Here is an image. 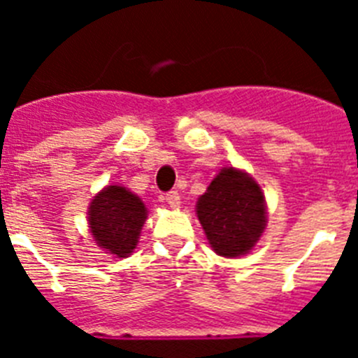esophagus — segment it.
<instances>
[{
  "mask_svg": "<svg viewBox=\"0 0 358 358\" xmlns=\"http://www.w3.org/2000/svg\"><path fill=\"white\" fill-rule=\"evenodd\" d=\"M164 201H166V204H169L170 208L181 206V195L177 194V192H169V194L164 195Z\"/></svg>",
  "mask_w": 358,
  "mask_h": 358,
  "instance_id": "1",
  "label": "esophagus"
}]
</instances>
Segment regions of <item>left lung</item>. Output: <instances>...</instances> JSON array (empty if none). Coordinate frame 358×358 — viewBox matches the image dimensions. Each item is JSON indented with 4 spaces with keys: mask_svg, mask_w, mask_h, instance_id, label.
Segmentation results:
<instances>
[{
    "mask_svg": "<svg viewBox=\"0 0 358 358\" xmlns=\"http://www.w3.org/2000/svg\"><path fill=\"white\" fill-rule=\"evenodd\" d=\"M197 217L213 251L236 258L251 251L264 233L265 197L252 177L229 166L201 195Z\"/></svg>",
    "mask_w": 358,
    "mask_h": 358,
    "instance_id": "8db88e82",
    "label": "left lung"
}]
</instances>
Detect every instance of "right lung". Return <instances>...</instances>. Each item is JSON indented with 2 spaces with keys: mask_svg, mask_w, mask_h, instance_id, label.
Returning <instances> with one entry per match:
<instances>
[{
  "mask_svg": "<svg viewBox=\"0 0 358 358\" xmlns=\"http://www.w3.org/2000/svg\"><path fill=\"white\" fill-rule=\"evenodd\" d=\"M147 208L123 186H107L90 206V227L100 248L123 258L134 251Z\"/></svg>",
  "mask_w": 358,
  "mask_h": 358,
  "instance_id": "obj_1",
  "label": "right lung"
}]
</instances>
